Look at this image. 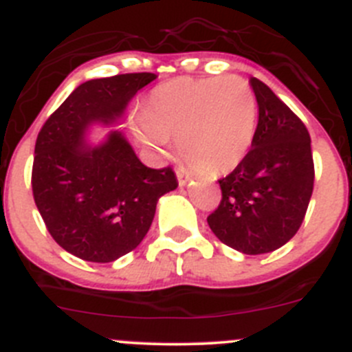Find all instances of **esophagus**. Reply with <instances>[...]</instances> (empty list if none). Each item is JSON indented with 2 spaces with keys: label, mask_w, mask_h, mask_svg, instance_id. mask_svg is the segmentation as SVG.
<instances>
[{
  "label": "esophagus",
  "mask_w": 352,
  "mask_h": 352,
  "mask_svg": "<svg viewBox=\"0 0 352 352\" xmlns=\"http://www.w3.org/2000/svg\"><path fill=\"white\" fill-rule=\"evenodd\" d=\"M175 173H177V180H179V186H186V184L192 179V175H190L184 166H179V168L175 170Z\"/></svg>",
  "instance_id": "34e87169"
}]
</instances>
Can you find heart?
<instances>
[{
    "instance_id": "obj_1",
    "label": "heart",
    "mask_w": 352,
    "mask_h": 352,
    "mask_svg": "<svg viewBox=\"0 0 352 352\" xmlns=\"http://www.w3.org/2000/svg\"><path fill=\"white\" fill-rule=\"evenodd\" d=\"M256 118L254 93L242 78H173L149 93L134 131L158 155L168 139H179L180 155L194 168L223 175L251 149Z\"/></svg>"
}]
</instances>
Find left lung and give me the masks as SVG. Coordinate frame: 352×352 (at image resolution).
Listing matches in <instances>:
<instances>
[{
  "instance_id": "8db88e82",
  "label": "left lung",
  "mask_w": 352,
  "mask_h": 352,
  "mask_svg": "<svg viewBox=\"0 0 352 352\" xmlns=\"http://www.w3.org/2000/svg\"><path fill=\"white\" fill-rule=\"evenodd\" d=\"M258 127L245 158L220 179L221 201L208 217L213 234L244 254L291 241L305 220L315 182L311 139L298 115L251 77Z\"/></svg>"
}]
</instances>
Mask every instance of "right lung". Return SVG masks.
<instances>
[{
	"label": "right lung",
	"instance_id": "obj_1",
	"mask_svg": "<svg viewBox=\"0 0 352 352\" xmlns=\"http://www.w3.org/2000/svg\"><path fill=\"white\" fill-rule=\"evenodd\" d=\"M155 74H122L80 84L41 129L32 165L36 206L51 237L70 254L111 263L148 234L163 194L179 182L170 166L142 165L125 135L85 141L91 125H113Z\"/></svg>",
	"mask_w": 352,
	"mask_h": 352
}]
</instances>
